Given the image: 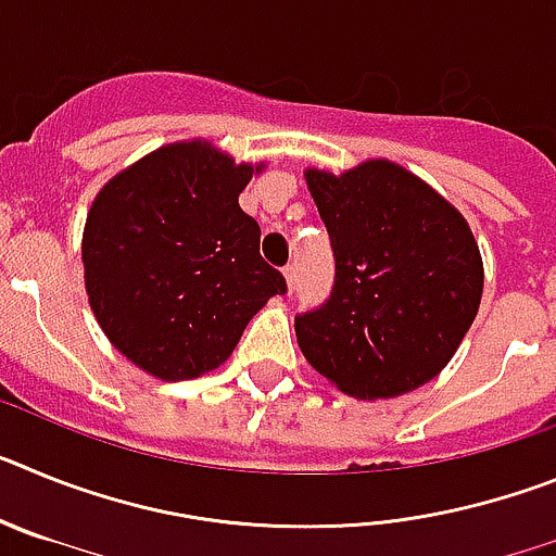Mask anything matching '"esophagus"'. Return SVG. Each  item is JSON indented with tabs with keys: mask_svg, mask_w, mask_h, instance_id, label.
<instances>
[{
	"mask_svg": "<svg viewBox=\"0 0 556 556\" xmlns=\"http://www.w3.org/2000/svg\"><path fill=\"white\" fill-rule=\"evenodd\" d=\"M283 275H287V283H289V289H294V287H298V262L287 264V267H283Z\"/></svg>",
	"mask_w": 556,
	"mask_h": 556,
	"instance_id": "obj_1",
	"label": "esophagus"
}]
</instances>
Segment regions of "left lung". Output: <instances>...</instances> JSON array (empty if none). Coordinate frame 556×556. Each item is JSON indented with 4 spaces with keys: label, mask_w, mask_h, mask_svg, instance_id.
<instances>
[{
    "label": "left lung",
    "mask_w": 556,
    "mask_h": 556,
    "mask_svg": "<svg viewBox=\"0 0 556 556\" xmlns=\"http://www.w3.org/2000/svg\"><path fill=\"white\" fill-rule=\"evenodd\" d=\"M333 253L326 303L294 314L308 365L348 395L392 397L451 362L479 312L481 255L468 223L412 172L370 161L306 172Z\"/></svg>",
    "instance_id": "obj_1"
}]
</instances>
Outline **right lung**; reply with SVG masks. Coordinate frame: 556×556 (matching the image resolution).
<instances>
[{
  "label": "right lung",
  "mask_w": 556,
  "mask_h": 556,
  "mask_svg": "<svg viewBox=\"0 0 556 556\" xmlns=\"http://www.w3.org/2000/svg\"><path fill=\"white\" fill-rule=\"evenodd\" d=\"M253 166L208 144H169L97 194L83 233L88 301L116 351L166 381L233 353L253 314L287 294L239 208Z\"/></svg>",
  "instance_id": "add662e5"
}]
</instances>
